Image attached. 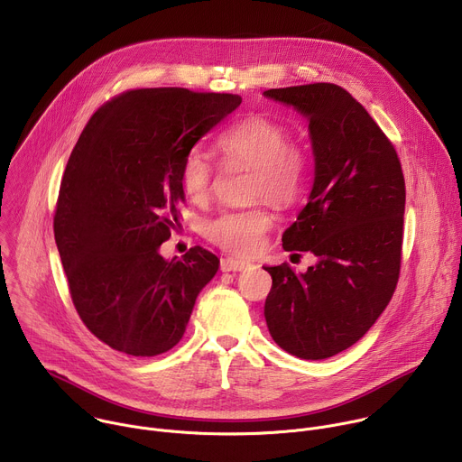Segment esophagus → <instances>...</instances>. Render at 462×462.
Here are the masks:
<instances>
[{
  "instance_id": "34e87169",
  "label": "esophagus",
  "mask_w": 462,
  "mask_h": 462,
  "mask_svg": "<svg viewBox=\"0 0 462 462\" xmlns=\"http://www.w3.org/2000/svg\"><path fill=\"white\" fill-rule=\"evenodd\" d=\"M250 267L248 261H241V259H236V257H223L221 259V271L223 273H239V271H245Z\"/></svg>"
}]
</instances>
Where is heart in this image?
<instances>
[{
  "label": "heart",
  "instance_id": "obj_1",
  "mask_svg": "<svg viewBox=\"0 0 462 462\" xmlns=\"http://www.w3.org/2000/svg\"><path fill=\"white\" fill-rule=\"evenodd\" d=\"M216 148L228 161L252 168L250 197L280 205H294L305 188L309 159L301 146L291 141L289 129L265 115H246L230 122L216 139ZM214 166L210 159L191 150L179 168V182L188 199L205 203L212 191ZM273 226V214L265 207L223 210L207 221L205 234L219 248L236 254H254Z\"/></svg>",
  "mask_w": 462,
  "mask_h": 462
}]
</instances>
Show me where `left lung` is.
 Returning <instances> with one entry per match:
<instances>
[{
	"mask_svg": "<svg viewBox=\"0 0 462 462\" xmlns=\"http://www.w3.org/2000/svg\"><path fill=\"white\" fill-rule=\"evenodd\" d=\"M265 97L309 118L314 182L282 241L287 252L319 259L305 274L287 263L265 267L273 276L265 319L282 349L323 360L356 344L397 289L404 173L393 143L344 88L318 82L269 89Z\"/></svg>",
	"mask_w": 462,
	"mask_h": 462,
	"instance_id": "1",
	"label": "left lung"
}]
</instances>
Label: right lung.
I'll return each mask as SVG.
<instances>
[{"label": "right lung", "mask_w": 462, "mask_h": 462, "mask_svg": "<svg viewBox=\"0 0 462 462\" xmlns=\"http://www.w3.org/2000/svg\"><path fill=\"white\" fill-rule=\"evenodd\" d=\"M239 104L230 93L134 89L100 106L84 127L52 226L75 309L111 349L170 351L216 276V254L193 246L164 259L161 245L180 228L184 155Z\"/></svg>", "instance_id": "1"}]
</instances>
